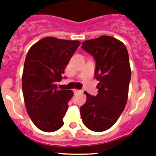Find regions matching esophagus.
I'll return each instance as SVG.
<instances>
[{
    "instance_id": "obj_1",
    "label": "esophagus",
    "mask_w": 156,
    "mask_h": 156,
    "mask_svg": "<svg viewBox=\"0 0 156 156\" xmlns=\"http://www.w3.org/2000/svg\"><path fill=\"white\" fill-rule=\"evenodd\" d=\"M81 92V90H79V89H76V88L74 89V92H75V93H78V92Z\"/></svg>"
}]
</instances>
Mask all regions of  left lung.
<instances>
[{"label": "left lung", "instance_id": "1", "mask_svg": "<svg viewBox=\"0 0 156 156\" xmlns=\"http://www.w3.org/2000/svg\"><path fill=\"white\" fill-rule=\"evenodd\" d=\"M81 45L95 58V78L99 81L96 96L85 92L87 99L80 109L81 120L87 128L101 132L110 128L125 108L131 77L128 52L121 41L109 36Z\"/></svg>", "mask_w": 156, "mask_h": 156}]
</instances>
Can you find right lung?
Masks as SVG:
<instances>
[{
  "label": "right lung",
  "instance_id": "add662e5",
  "mask_svg": "<svg viewBox=\"0 0 156 156\" xmlns=\"http://www.w3.org/2000/svg\"><path fill=\"white\" fill-rule=\"evenodd\" d=\"M78 40L45 37L30 47L22 73V92L26 110L35 125L53 132L64 124L72 90L57 89L62 75L78 46Z\"/></svg>",
  "mask_w": 156,
  "mask_h": 156
}]
</instances>
